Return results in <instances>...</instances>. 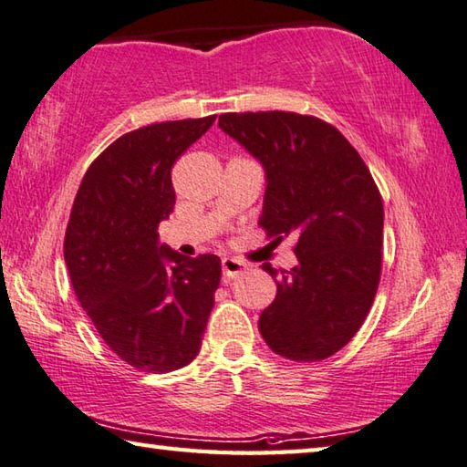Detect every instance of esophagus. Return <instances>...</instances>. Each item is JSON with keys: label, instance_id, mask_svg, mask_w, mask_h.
<instances>
[{"label": "esophagus", "instance_id": "obj_1", "mask_svg": "<svg viewBox=\"0 0 467 467\" xmlns=\"http://www.w3.org/2000/svg\"><path fill=\"white\" fill-rule=\"evenodd\" d=\"M221 268H223L225 279H238V276L246 271V265L238 258H223L221 260Z\"/></svg>", "mask_w": 467, "mask_h": 467}]
</instances>
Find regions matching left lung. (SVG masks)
<instances>
[{
    "instance_id": "8db88e82",
    "label": "left lung",
    "mask_w": 467,
    "mask_h": 467,
    "mask_svg": "<svg viewBox=\"0 0 467 467\" xmlns=\"http://www.w3.org/2000/svg\"><path fill=\"white\" fill-rule=\"evenodd\" d=\"M219 127L266 170V238H296L297 266L281 281L263 265L276 297L260 314V334L291 361L328 358L361 328L379 287V188L347 137L312 114L225 112Z\"/></svg>"
}]
</instances>
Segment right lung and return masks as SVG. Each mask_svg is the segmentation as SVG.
<instances>
[{"label":"right lung","instance_id":"obj_1","mask_svg":"<svg viewBox=\"0 0 467 467\" xmlns=\"http://www.w3.org/2000/svg\"><path fill=\"white\" fill-rule=\"evenodd\" d=\"M213 122L215 114L120 135L89 163L73 201L63 246L73 291L112 353L139 371L191 363L215 306L219 256L184 258L158 244L176 202L171 166Z\"/></svg>","mask_w":467,"mask_h":467}]
</instances>
